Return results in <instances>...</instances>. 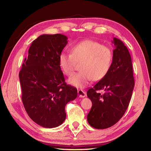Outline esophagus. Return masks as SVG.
<instances>
[{
    "label": "esophagus",
    "instance_id": "esophagus-1",
    "mask_svg": "<svg viewBox=\"0 0 151 151\" xmlns=\"http://www.w3.org/2000/svg\"><path fill=\"white\" fill-rule=\"evenodd\" d=\"M77 93H78V95L80 98H84L86 96V93L84 92V91L81 90V89H79L77 91Z\"/></svg>",
    "mask_w": 151,
    "mask_h": 151
}]
</instances>
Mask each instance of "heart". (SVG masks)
Here are the masks:
<instances>
[{
	"instance_id": "obj_1",
	"label": "heart",
	"mask_w": 151,
	"mask_h": 151,
	"mask_svg": "<svg viewBox=\"0 0 151 151\" xmlns=\"http://www.w3.org/2000/svg\"><path fill=\"white\" fill-rule=\"evenodd\" d=\"M113 62V52L110 48L103 46L95 41H83L71 48V53L62 52L59 56V65L66 76L72 74L76 63H81V72L74 74L68 80V84L83 88L93 79L99 81L109 71Z\"/></svg>"
}]
</instances>
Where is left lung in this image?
Listing matches in <instances>:
<instances>
[{
    "label": "left lung",
    "instance_id": "left-lung-1",
    "mask_svg": "<svg viewBox=\"0 0 151 151\" xmlns=\"http://www.w3.org/2000/svg\"><path fill=\"white\" fill-rule=\"evenodd\" d=\"M112 43L115 49L110 70L87 92L92 101L87 119L91 127L97 129H107L120 120L129 106L135 85L129 50L116 38H113ZM100 90L105 93L98 92Z\"/></svg>",
    "mask_w": 151,
    "mask_h": 151
}]
</instances>
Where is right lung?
<instances>
[{"mask_svg": "<svg viewBox=\"0 0 151 151\" xmlns=\"http://www.w3.org/2000/svg\"><path fill=\"white\" fill-rule=\"evenodd\" d=\"M67 39L61 34L40 36L30 45L19 74L26 111L32 120L45 128L62 124L65 105L77 96V89L66 84L59 65Z\"/></svg>", "mask_w": 151, "mask_h": 151, "instance_id": "obj_1", "label": "right lung"}]
</instances>
